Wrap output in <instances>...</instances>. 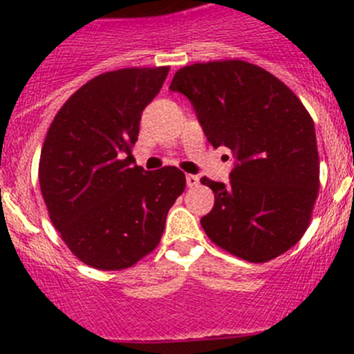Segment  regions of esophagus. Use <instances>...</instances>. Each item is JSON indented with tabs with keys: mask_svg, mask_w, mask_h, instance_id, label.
<instances>
[{
	"mask_svg": "<svg viewBox=\"0 0 354 354\" xmlns=\"http://www.w3.org/2000/svg\"><path fill=\"white\" fill-rule=\"evenodd\" d=\"M198 183H200L198 176H195V174H187V185H188V187L195 188V187H198Z\"/></svg>",
	"mask_w": 354,
	"mask_h": 354,
	"instance_id": "esophagus-1",
	"label": "esophagus"
}]
</instances>
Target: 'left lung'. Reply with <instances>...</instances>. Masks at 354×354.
<instances>
[{
    "instance_id": "left-lung-1",
    "label": "left lung",
    "mask_w": 354,
    "mask_h": 354,
    "mask_svg": "<svg viewBox=\"0 0 354 354\" xmlns=\"http://www.w3.org/2000/svg\"><path fill=\"white\" fill-rule=\"evenodd\" d=\"M169 88L190 99L212 147L236 157L231 183L203 176L214 207L200 219L212 243L246 262L288 252L310 226L320 187L315 127L286 84L241 59L195 63Z\"/></svg>"
}]
</instances>
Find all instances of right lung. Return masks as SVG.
Masks as SVG:
<instances>
[{
  "mask_svg": "<svg viewBox=\"0 0 354 354\" xmlns=\"http://www.w3.org/2000/svg\"><path fill=\"white\" fill-rule=\"evenodd\" d=\"M169 66L121 68L82 85L49 124L39 183L49 219L85 266L123 270L159 245L187 178L174 166H135L142 111Z\"/></svg>",
  "mask_w": 354,
  "mask_h": 354,
  "instance_id": "right-lung-1",
  "label": "right lung"
}]
</instances>
